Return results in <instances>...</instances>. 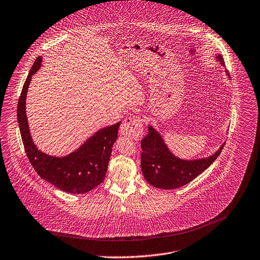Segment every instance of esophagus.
<instances>
[{"mask_svg":"<svg viewBox=\"0 0 260 260\" xmlns=\"http://www.w3.org/2000/svg\"><path fill=\"white\" fill-rule=\"evenodd\" d=\"M120 133L134 140L140 139L143 134L142 120L137 117L126 118L120 127Z\"/></svg>","mask_w":260,"mask_h":260,"instance_id":"1","label":"esophagus"}]
</instances>
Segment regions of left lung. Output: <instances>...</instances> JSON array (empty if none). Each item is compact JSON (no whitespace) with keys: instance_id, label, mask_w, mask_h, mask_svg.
Returning <instances> with one entry per match:
<instances>
[{"instance_id":"1","label":"left lung","mask_w":260,"mask_h":260,"mask_svg":"<svg viewBox=\"0 0 260 260\" xmlns=\"http://www.w3.org/2000/svg\"><path fill=\"white\" fill-rule=\"evenodd\" d=\"M215 58L224 66L220 55ZM225 73L230 78L226 70ZM224 143L208 157L193 160L182 159L174 155L160 134L152 126H148V133L141 140V171L145 180L153 187L176 189L188 184L205 171L216 159Z\"/></svg>"}]
</instances>
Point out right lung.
<instances>
[{
    "mask_svg": "<svg viewBox=\"0 0 260 260\" xmlns=\"http://www.w3.org/2000/svg\"><path fill=\"white\" fill-rule=\"evenodd\" d=\"M41 65L42 57H39L30 69L18 101L17 119L25 152L41 178L62 191L72 194L86 193L105 179L112 147L118 138L121 122L99 130L78 149L66 156L57 157L42 152L31 138L25 111V101L31 77L41 68Z\"/></svg>",
    "mask_w": 260,
    "mask_h": 260,
    "instance_id": "add662e5",
    "label": "right lung"
}]
</instances>
